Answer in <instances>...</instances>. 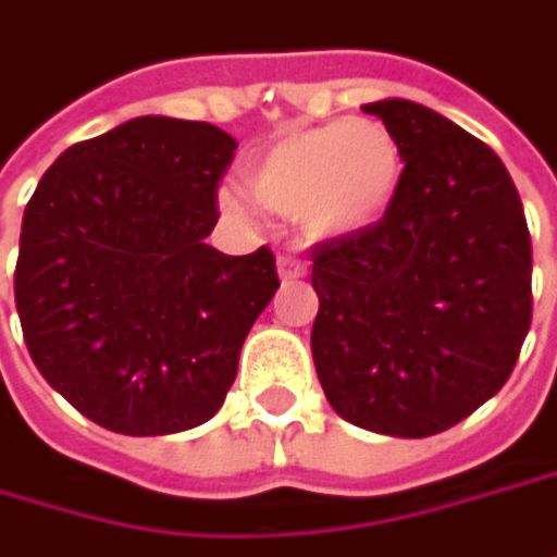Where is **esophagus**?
Segmentation results:
<instances>
[{
  "instance_id": "34e87169",
  "label": "esophagus",
  "mask_w": 557,
  "mask_h": 557,
  "mask_svg": "<svg viewBox=\"0 0 557 557\" xmlns=\"http://www.w3.org/2000/svg\"><path fill=\"white\" fill-rule=\"evenodd\" d=\"M277 271L283 280H299L309 274V264L296 255H280L277 258Z\"/></svg>"
}]
</instances>
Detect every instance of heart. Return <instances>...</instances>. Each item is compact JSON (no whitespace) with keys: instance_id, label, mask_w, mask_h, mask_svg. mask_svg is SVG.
<instances>
[{"instance_id":"1","label":"heart","mask_w":557,"mask_h":557,"mask_svg":"<svg viewBox=\"0 0 557 557\" xmlns=\"http://www.w3.org/2000/svg\"><path fill=\"white\" fill-rule=\"evenodd\" d=\"M404 182V150L377 119H344L289 132L248 166L251 195L271 211L296 216L311 239H349L391 211ZM226 211H243L223 191Z\"/></svg>"}]
</instances>
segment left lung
Instances as JSON below:
<instances>
[{"label":"left lung","instance_id":"8db88e82","mask_svg":"<svg viewBox=\"0 0 557 557\" xmlns=\"http://www.w3.org/2000/svg\"><path fill=\"white\" fill-rule=\"evenodd\" d=\"M404 150L372 230L311 246L314 372L346 422L429 438L495 397L533 321V243L498 153L412 100L362 107Z\"/></svg>","mask_w":557,"mask_h":557}]
</instances>
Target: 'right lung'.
<instances>
[{"instance_id":"right-lung-1","label":"right lung","mask_w":557,"mask_h":557,"mask_svg":"<svg viewBox=\"0 0 557 557\" xmlns=\"http://www.w3.org/2000/svg\"><path fill=\"white\" fill-rule=\"evenodd\" d=\"M236 141L211 122L138 115L65 150L21 223L24 344L72 407L119 435L208 422L277 293L268 246L205 243Z\"/></svg>"}]
</instances>
